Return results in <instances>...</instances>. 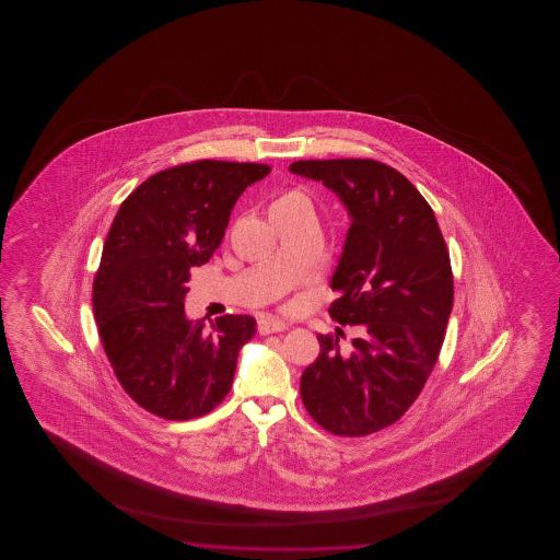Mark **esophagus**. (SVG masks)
I'll return each instance as SVG.
<instances>
[{
  "instance_id": "1",
  "label": "esophagus",
  "mask_w": 560,
  "mask_h": 560,
  "mask_svg": "<svg viewBox=\"0 0 560 560\" xmlns=\"http://www.w3.org/2000/svg\"><path fill=\"white\" fill-rule=\"evenodd\" d=\"M291 327L289 323L283 322V319H277V317H264L258 322V330H260V335H271V332H281V330H287Z\"/></svg>"
}]
</instances>
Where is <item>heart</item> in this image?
<instances>
[{
	"label": "heart",
	"instance_id": "b5f03b06",
	"mask_svg": "<svg viewBox=\"0 0 560 560\" xmlns=\"http://www.w3.org/2000/svg\"><path fill=\"white\" fill-rule=\"evenodd\" d=\"M302 202H307L306 197H304L302 192L287 191L283 192V195H279V197L271 202L269 212H283V210H289V208L302 205Z\"/></svg>",
	"mask_w": 560,
	"mask_h": 560
}]
</instances>
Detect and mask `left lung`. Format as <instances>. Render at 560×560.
<instances>
[{"mask_svg":"<svg viewBox=\"0 0 560 560\" xmlns=\"http://www.w3.org/2000/svg\"><path fill=\"white\" fill-rule=\"evenodd\" d=\"M289 172L322 182L350 215L329 314L361 332L352 348L317 337L302 401L332 434L365 436L398 421L436 365L453 307L450 254L429 202L398 170L337 159L292 162Z\"/></svg>","mask_w":560,"mask_h":560,"instance_id":"left-lung-1","label":"left lung"}]
</instances>
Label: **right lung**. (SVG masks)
<instances>
[{
  "label": "right lung",
  "mask_w": 560,
  "mask_h": 560,
  "mask_svg": "<svg viewBox=\"0 0 560 560\" xmlns=\"http://www.w3.org/2000/svg\"><path fill=\"white\" fill-rule=\"evenodd\" d=\"M269 172L253 162L182 164L145 179L116 212L93 281V314L124 390L162 419L212 411L256 335L250 315L218 317L207 329L185 315V296L189 269L212 258L238 197Z\"/></svg>",
  "instance_id": "1"
}]
</instances>
